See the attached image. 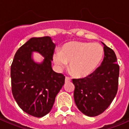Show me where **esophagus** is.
I'll use <instances>...</instances> for the list:
<instances>
[{"mask_svg":"<svg viewBox=\"0 0 129 129\" xmlns=\"http://www.w3.org/2000/svg\"><path fill=\"white\" fill-rule=\"evenodd\" d=\"M71 81V79L69 78V77H66V78H65V82H70Z\"/></svg>","mask_w":129,"mask_h":129,"instance_id":"1","label":"esophagus"}]
</instances>
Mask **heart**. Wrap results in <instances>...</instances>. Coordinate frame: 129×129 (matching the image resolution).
I'll use <instances>...</instances> for the list:
<instances>
[{
    "mask_svg": "<svg viewBox=\"0 0 129 129\" xmlns=\"http://www.w3.org/2000/svg\"><path fill=\"white\" fill-rule=\"evenodd\" d=\"M103 57V49L97 43L70 41L65 43L61 53L55 52L53 60L59 70L70 63V69L74 76L86 78L96 70Z\"/></svg>",
    "mask_w": 129,
    "mask_h": 129,
    "instance_id": "b5f03b06",
    "label": "heart"
}]
</instances>
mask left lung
Returning a JSON list of instances; mask_svg holds the SVG:
<instances>
[{"instance_id":"8db88e82","label":"left lung","mask_w":129,"mask_h":129,"mask_svg":"<svg viewBox=\"0 0 129 129\" xmlns=\"http://www.w3.org/2000/svg\"><path fill=\"white\" fill-rule=\"evenodd\" d=\"M104 59L101 66L89 76L73 79L74 98L83 114L96 116L110 106L118 90L119 66L115 53L104 43Z\"/></svg>"}]
</instances>
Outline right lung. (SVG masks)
Segmentation results:
<instances>
[{"label": "right lung", "instance_id": "1", "mask_svg": "<svg viewBox=\"0 0 129 129\" xmlns=\"http://www.w3.org/2000/svg\"><path fill=\"white\" fill-rule=\"evenodd\" d=\"M55 47L50 37H32L17 50L11 65L13 97L24 112L35 117L50 112L65 83V76L51 67ZM33 52L44 57L41 62L34 61Z\"/></svg>", "mask_w": 129, "mask_h": 129}]
</instances>
